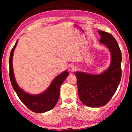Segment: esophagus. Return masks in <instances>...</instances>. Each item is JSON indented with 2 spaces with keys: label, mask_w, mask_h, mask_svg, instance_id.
Returning <instances> with one entry per match:
<instances>
[{
  "label": "esophagus",
  "mask_w": 132,
  "mask_h": 132,
  "mask_svg": "<svg viewBox=\"0 0 132 132\" xmlns=\"http://www.w3.org/2000/svg\"><path fill=\"white\" fill-rule=\"evenodd\" d=\"M76 70V67L75 65H73V64H71V65H70L69 67V71L71 73L75 71Z\"/></svg>",
  "instance_id": "34e87169"
}]
</instances>
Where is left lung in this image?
<instances>
[{
	"label": "left lung",
	"instance_id": "obj_1",
	"mask_svg": "<svg viewBox=\"0 0 132 132\" xmlns=\"http://www.w3.org/2000/svg\"><path fill=\"white\" fill-rule=\"evenodd\" d=\"M100 42L105 45L111 53V63L100 74L75 72L80 101L85 105L96 108L105 105L117 91L121 79L122 55L117 40L109 33L98 31Z\"/></svg>",
	"mask_w": 132,
	"mask_h": 132
}]
</instances>
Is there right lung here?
<instances>
[{
	"label": "right lung",
	"instance_id": "obj_1",
	"mask_svg": "<svg viewBox=\"0 0 132 132\" xmlns=\"http://www.w3.org/2000/svg\"><path fill=\"white\" fill-rule=\"evenodd\" d=\"M18 42V39L11 51L9 59L10 79L15 92L21 102L30 109L36 113H44L54 108L59 99L61 85L69 76L67 70L57 76L45 91L38 94H31L20 87L15 80L13 68V56Z\"/></svg>",
	"mask_w": 132,
	"mask_h": 132
}]
</instances>
